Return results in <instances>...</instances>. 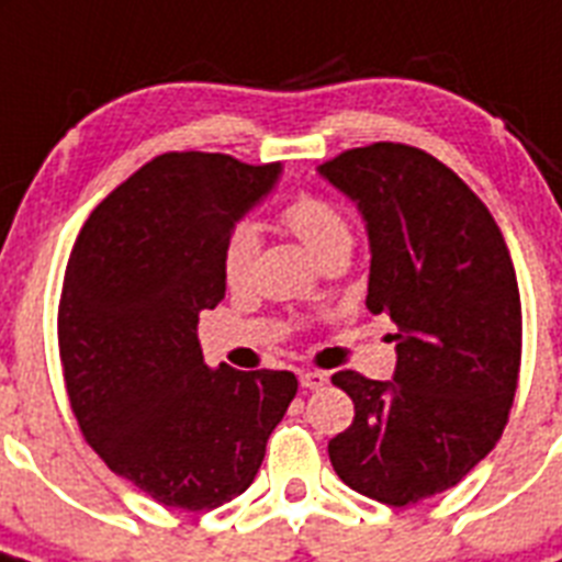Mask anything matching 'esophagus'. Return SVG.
I'll return each mask as SVG.
<instances>
[{"label": "esophagus", "mask_w": 562, "mask_h": 562, "mask_svg": "<svg viewBox=\"0 0 562 562\" xmlns=\"http://www.w3.org/2000/svg\"><path fill=\"white\" fill-rule=\"evenodd\" d=\"M299 381L304 390H321V386H327V375L318 372V369H301Z\"/></svg>", "instance_id": "esophagus-1"}]
</instances>
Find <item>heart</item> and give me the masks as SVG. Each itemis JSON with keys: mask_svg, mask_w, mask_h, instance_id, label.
I'll return each mask as SVG.
<instances>
[{"mask_svg": "<svg viewBox=\"0 0 562 562\" xmlns=\"http://www.w3.org/2000/svg\"><path fill=\"white\" fill-rule=\"evenodd\" d=\"M286 227L295 233L315 258H324L338 247H352V229L338 207L318 195H299L281 213ZM258 252V229L252 224H235L224 238L222 247V276L229 286L244 284L252 270Z\"/></svg>", "mask_w": 562, "mask_h": 562, "instance_id": "b5f03b06", "label": "heart"}]
</instances>
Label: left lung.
Segmentation results:
<instances>
[{
  "mask_svg": "<svg viewBox=\"0 0 562 562\" xmlns=\"http://www.w3.org/2000/svg\"><path fill=\"white\" fill-rule=\"evenodd\" d=\"M318 172L369 235L372 315L395 324V375L335 372L355 420L329 440L338 477L386 506L458 486L503 435L520 372V290L501 227L438 158L378 142Z\"/></svg>",
  "mask_w": 562,
  "mask_h": 562,
  "instance_id": "left-lung-1",
  "label": "left lung"
}]
</instances>
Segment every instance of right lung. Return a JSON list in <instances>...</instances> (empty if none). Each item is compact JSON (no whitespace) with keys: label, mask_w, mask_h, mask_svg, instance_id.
<instances>
[{"label":"right lung","mask_w":562,"mask_h":562,"mask_svg":"<svg viewBox=\"0 0 562 562\" xmlns=\"http://www.w3.org/2000/svg\"><path fill=\"white\" fill-rule=\"evenodd\" d=\"M278 176L281 165L165 153L90 213L67 261L59 352L81 435L172 509L247 492L299 392L292 372L210 369L195 335L227 290L224 238Z\"/></svg>","instance_id":"1"}]
</instances>
